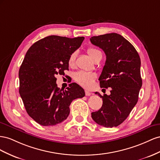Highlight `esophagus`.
I'll return each instance as SVG.
<instances>
[{"mask_svg": "<svg viewBox=\"0 0 160 160\" xmlns=\"http://www.w3.org/2000/svg\"><path fill=\"white\" fill-rule=\"evenodd\" d=\"M91 93L90 92H89L88 90H85V94H86V96H90L91 95Z\"/></svg>", "mask_w": 160, "mask_h": 160, "instance_id": "1", "label": "esophagus"}]
</instances>
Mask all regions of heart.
Returning a JSON list of instances; mask_svg holds the SVG:
<instances>
[{"label":"heart","instance_id":"b5f03b06","mask_svg":"<svg viewBox=\"0 0 160 160\" xmlns=\"http://www.w3.org/2000/svg\"><path fill=\"white\" fill-rule=\"evenodd\" d=\"M87 53L90 58L94 62L96 60L102 56V53L99 50L95 49V48H88L87 49ZM76 53L73 52L70 54V56L68 58V63L69 66L72 67L75 64L76 62ZM96 76L94 74H90V73L86 72L84 71H79L74 75V79L78 84H79L82 86L84 88H89L92 85L94 80L95 79Z\"/></svg>","mask_w":160,"mask_h":160}]
</instances>
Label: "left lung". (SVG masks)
Returning a JSON list of instances; mask_svg holds the SVG:
<instances>
[{
  "label": "left lung",
  "instance_id": "left-lung-1",
  "mask_svg": "<svg viewBox=\"0 0 160 160\" xmlns=\"http://www.w3.org/2000/svg\"><path fill=\"white\" fill-rule=\"evenodd\" d=\"M90 40L101 48L107 56L98 79L100 87L111 88L110 95L95 92L102 98V106L98 111L91 113V117L104 127H117L126 119L138 102L142 86L140 57L133 45L119 34L94 36Z\"/></svg>",
  "mask_w": 160,
  "mask_h": 160
}]
</instances>
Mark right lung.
Returning a JSON list of instances; mask_svg holds the SVG:
<instances>
[{
    "mask_svg": "<svg viewBox=\"0 0 160 160\" xmlns=\"http://www.w3.org/2000/svg\"><path fill=\"white\" fill-rule=\"evenodd\" d=\"M84 37L50 35L38 41L27 52L19 71V94L28 115L43 126L66 120L72 100L85 96L84 89L72 83L58 88L55 76L68 70L70 54L79 48Z\"/></svg>",
    "mask_w": 160,
    "mask_h": 160,
    "instance_id": "obj_1",
    "label": "right lung"
}]
</instances>
